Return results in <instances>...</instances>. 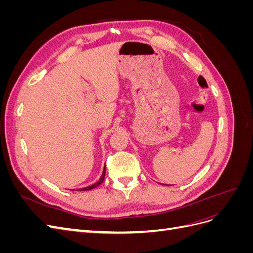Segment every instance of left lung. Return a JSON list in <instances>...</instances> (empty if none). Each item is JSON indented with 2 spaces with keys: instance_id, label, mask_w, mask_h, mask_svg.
Wrapping results in <instances>:
<instances>
[{
  "instance_id": "obj_1",
  "label": "left lung",
  "mask_w": 253,
  "mask_h": 253,
  "mask_svg": "<svg viewBox=\"0 0 253 253\" xmlns=\"http://www.w3.org/2000/svg\"><path fill=\"white\" fill-rule=\"evenodd\" d=\"M164 185H165V183H164Z\"/></svg>"
}]
</instances>
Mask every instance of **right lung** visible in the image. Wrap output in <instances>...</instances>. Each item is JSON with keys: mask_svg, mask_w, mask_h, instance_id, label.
<instances>
[{"mask_svg": "<svg viewBox=\"0 0 253 253\" xmlns=\"http://www.w3.org/2000/svg\"><path fill=\"white\" fill-rule=\"evenodd\" d=\"M105 169V168H104ZM104 176H105V170H103V173H102V175H101V177H100V179H99L96 183H94V185H91V186H88V187H86V188H82V189H78L77 191H88V190H91V189H94V188H96V187H98L99 185H100V183L104 180Z\"/></svg>", "mask_w": 253, "mask_h": 253, "instance_id": "add662e5", "label": "right lung"}]
</instances>
